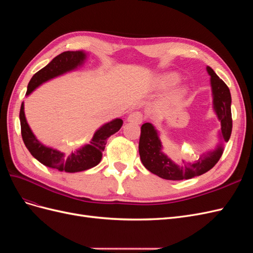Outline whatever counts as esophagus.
<instances>
[{
    "label": "esophagus",
    "instance_id": "34e87169",
    "mask_svg": "<svg viewBox=\"0 0 253 253\" xmlns=\"http://www.w3.org/2000/svg\"><path fill=\"white\" fill-rule=\"evenodd\" d=\"M142 114L140 112H132L128 115L127 117V122H131V124L135 125H140L142 122Z\"/></svg>",
    "mask_w": 253,
    "mask_h": 253
}]
</instances>
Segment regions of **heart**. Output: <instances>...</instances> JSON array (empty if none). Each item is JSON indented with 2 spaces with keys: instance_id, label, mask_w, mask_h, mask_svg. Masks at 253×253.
I'll list each match as a JSON object with an SVG mask.
<instances>
[{
  "instance_id": "obj_1",
  "label": "heart",
  "mask_w": 253,
  "mask_h": 253,
  "mask_svg": "<svg viewBox=\"0 0 253 253\" xmlns=\"http://www.w3.org/2000/svg\"><path fill=\"white\" fill-rule=\"evenodd\" d=\"M180 80V76L177 73L169 72L157 76V77L153 81V88L155 90H167L177 84ZM186 95V88L185 87H178L168 95V97L164 100V104L167 106L176 105L180 102L183 96Z\"/></svg>"
}]
</instances>
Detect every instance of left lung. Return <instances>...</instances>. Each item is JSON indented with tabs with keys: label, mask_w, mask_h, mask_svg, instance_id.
<instances>
[{
	"label": "left lung",
	"mask_w": 253,
	"mask_h": 253,
	"mask_svg": "<svg viewBox=\"0 0 253 253\" xmlns=\"http://www.w3.org/2000/svg\"><path fill=\"white\" fill-rule=\"evenodd\" d=\"M210 76L213 97V108L220 121V142L217 147L203 154L193 163L183 165L175 164L163 152V144L155 126L150 122L141 126L139 139V155L145 169L159 177L169 180L190 179L211 170L217 164L224 152L223 142H228L232 131L231 94L226 83L219 79L210 66H207Z\"/></svg>",
	"instance_id": "1"
}]
</instances>
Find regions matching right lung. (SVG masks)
<instances>
[{
  "label": "right lung",
  "instance_id": "add662e5",
  "mask_svg": "<svg viewBox=\"0 0 253 253\" xmlns=\"http://www.w3.org/2000/svg\"><path fill=\"white\" fill-rule=\"evenodd\" d=\"M87 55L83 50L64 51L60 53L59 56L53 58L46 66L33 76V78L28 83L26 96L32 94L41 84L66 73L77 70L78 67L84 64ZM20 122L22 138L30 154L44 166L67 173L85 171L96 167L101 162L102 152L104 151L106 140L111 135L118 132L122 126V124H124V121L120 118L106 122L95 132L89 143L82 145L75 152H72L71 154H65V153L60 152L57 149L46 147L38 140L27 124L24 112V102H22L21 105Z\"/></svg>",
  "mask_w": 253,
  "mask_h": 253
}]
</instances>
